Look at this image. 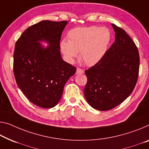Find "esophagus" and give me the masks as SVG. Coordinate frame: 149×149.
Wrapping results in <instances>:
<instances>
[{"mask_svg": "<svg viewBox=\"0 0 149 149\" xmlns=\"http://www.w3.org/2000/svg\"><path fill=\"white\" fill-rule=\"evenodd\" d=\"M76 73H77V74H83V73H84V70H82V69H81V68H77V72H76Z\"/></svg>", "mask_w": 149, "mask_h": 149, "instance_id": "34e87169", "label": "esophagus"}]
</instances>
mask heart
<instances>
[{
  "label": "heart",
  "instance_id": "1",
  "mask_svg": "<svg viewBox=\"0 0 149 149\" xmlns=\"http://www.w3.org/2000/svg\"><path fill=\"white\" fill-rule=\"evenodd\" d=\"M68 40L61 42V50L68 63H72L79 52L82 61L92 67L102 60L108 50L111 34L106 27L95 26L76 28L68 34Z\"/></svg>",
  "mask_w": 149,
  "mask_h": 149
}]
</instances>
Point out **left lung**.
<instances>
[{
  "mask_svg": "<svg viewBox=\"0 0 149 149\" xmlns=\"http://www.w3.org/2000/svg\"><path fill=\"white\" fill-rule=\"evenodd\" d=\"M115 40L102 60L85 70L84 94L88 103L98 111H109L132 93L139 71L137 47L123 29L112 24Z\"/></svg>",
  "mask_w": 149,
  "mask_h": 149,
  "instance_id": "1",
  "label": "left lung"
}]
</instances>
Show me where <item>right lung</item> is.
<instances>
[{"label": "right lung", "instance_id": "right-lung-1", "mask_svg": "<svg viewBox=\"0 0 149 149\" xmlns=\"http://www.w3.org/2000/svg\"><path fill=\"white\" fill-rule=\"evenodd\" d=\"M68 22L42 20L22 33L15 45L13 70L19 88L32 103L51 109L77 68L63 60L61 35ZM45 41V47L40 42Z\"/></svg>", "mask_w": 149, "mask_h": 149}]
</instances>
